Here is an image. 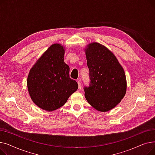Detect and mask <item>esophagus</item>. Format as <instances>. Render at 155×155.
<instances>
[{
	"label": "esophagus",
	"mask_w": 155,
	"mask_h": 155,
	"mask_svg": "<svg viewBox=\"0 0 155 155\" xmlns=\"http://www.w3.org/2000/svg\"><path fill=\"white\" fill-rule=\"evenodd\" d=\"M80 82H81L80 78L77 80V83H78V89H81V88H82V84H81Z\"/></svg>",
	"instance_id": "esophagus-1"
}]
</instances>
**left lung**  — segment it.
<instances>
[{"instance_id": "1", "label": "left lung", "mask_w": 155, "mask_h": 155, "mask_svg": "<svg viewBox=\"0 0 155 155\" xmlns=\"http://www.w3.org/2000/svg\"><path fill=\"white\" fill-rule=\"evenodd\" d=\"M90 85L85 87L87 102L96 110L107 112L114 108L126 92L127 83L123 68L108 48L92 43L85 48Z\"/></svg>"}]
</instances>
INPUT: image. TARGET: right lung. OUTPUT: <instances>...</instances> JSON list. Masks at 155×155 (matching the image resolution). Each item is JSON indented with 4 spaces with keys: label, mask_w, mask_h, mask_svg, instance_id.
<instances>
[{
    "label": "right lung",
    "mask_w": 155,
    "mask_h": 155,
    "mask_svg": "<svg viewBox=\"0 0 155 155\" xmlns=\"http://www.w3.org/2000/svg\"><path fill=\"white\" fill-rule=\"evenodd\" d=\"M64 54L61 45H52L31 68L28 77L32 101L47 111L63 106L78 87L76 81L70 78V67L64 62Z\"/></svg>",
    "instance_id": "obj_1"
}]
</instances>
